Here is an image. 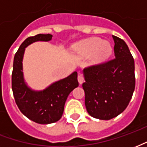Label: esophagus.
<instances>
[{"instance_id": "esophagus-1", "label": "esophagus", "mask_w": 147, "mask_h": 147, "mask_svg": "<svg viewBox=\"0 0 147 147\" xmlns=\"http://www.w3.org/2000/svg\"><path fill=\"white\" fill-rule=\"evenodd\" d=\"M83 80H84V77H83V75L80 74V75L78 76V81H79L80 84H82V83H83Z\"/></svg>"}]
</instances>
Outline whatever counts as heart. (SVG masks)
I'll list each match as a JSON object with an SVG mask.
<instances>
[{"instance_id":"heart-1","label":"heart","mask_w":147,"mask_h":147,"mask_svg":"<svg viewBox=\"0 0 147 147\" xmlns=\"http://www.w3.org/2000/svg\"><path fill=\"white\" fill-rule=\"evenodd\" d=\"M75 50L79 57H89L93 54L94 62L102 63L110 57L113 47L109 42L99 38H92L77 43L75 45Z\"/></svg>"}]
</instances>
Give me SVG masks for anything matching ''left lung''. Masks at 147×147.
I'll list each match as a JSON object with an SVG mask.
<instances>
[{
	"label": "left lung",
	"mask_w": 147,
	"mask_h": 147,
	"mask_svg": "<svg viewBox=\"0 0 147 147\" xmlns=\"http://www.w3.org/2000/svg\"><path fill=\"white\" fill-rule=\"evenodd\" d=\"M116 57L83 70L87 113L100 120H110L123 113L136 86L135 62L125 42L113 36Z\"/></svg>",
	"instance_id": "obj_1"
}]
</instances>
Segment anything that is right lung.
<instances>
[{
	"mask_svg": "<svg viewBox=\"0 0 147 147\" xmlns=\"http://www.w3.org/2000/svg\"><path fill=\"white\" fill-rule=\"evenodd\" d=\"M52 37L49 34H39L27 38L15 54L11 74V88L18 108L28 119L41 124L54 123L61 119L67 96L79 86L76 71L42 91L32 90L24 83L22 61L25 48L34 42L50 41Z\"/></svg>",
	"mask_w": 147,
	"mask_h": 147,
	"instance_id": "obj_1",
	"label": "right lung"
}]
</instances>
